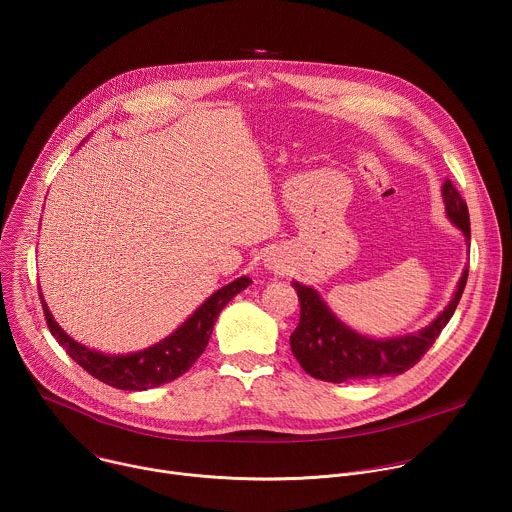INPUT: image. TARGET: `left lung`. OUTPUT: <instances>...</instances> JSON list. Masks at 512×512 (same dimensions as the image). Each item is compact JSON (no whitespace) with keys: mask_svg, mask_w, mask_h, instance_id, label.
Here are the masks:
<instances>
[{"mask_svg":"<svg viewBox=\"0 0 512 512\" xmlns=\"http://www.w3.org/2000/svg\"><path fill=\"white\" fill-rule=\"evenodd\" d=\"M446 214L456 225L470 249V216L468 206L450 180L442 186ZM468 267L462 271L450 304L425 328L395 338H371L346 326L312 285L291 281L300 300V324L289 336L291 352L302 369L320 381L344 383L352 379L395 377L409 371L429 350V346L446 328L464 294Z\"/></svg>","mask_w":512,"mask_h":512,"instance_id":"1","label":"left lung"}]
</instances>
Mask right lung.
<instances>
[{"instance_id":"right-lung-1","label":"right lung","mask_w":512,"mask_h":512,"mask_svg":"<svg viewBox=\"0 0 512 512\" xmlns=\"http://www.w3.org/2000/svg\"><path fill=\"white\" fill-rule=\"evenodd\" d=\"M253 283L247 275L237 277L235 281L216 289L210 298H206L172 334L160 342L127 354H105L95 348H89L75 338H70L54 320L48 304L42 294V308L46 324L56 338V342L66 350V354L77 364L93 375L95 379L123 391H145L164 383H170L184 375L196 358L204 352L212 326L223 312V308L241 291Z\"/></svg>"}]
</instances>
